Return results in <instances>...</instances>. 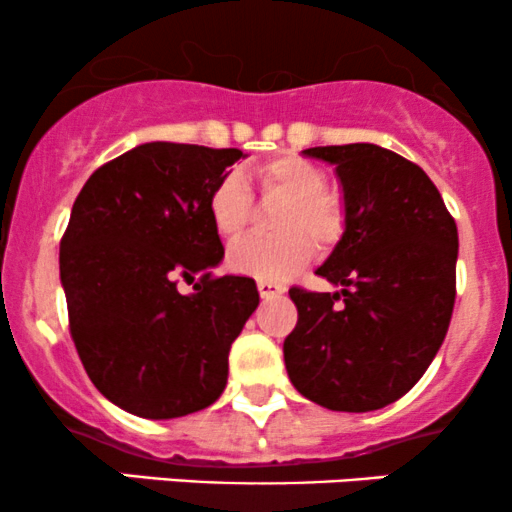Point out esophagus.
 <instances>
[{
  "mask_svg": "<svg viewBox=\"0 0 512 512\" xmlns=\"http://www.w3.org/2000/svg\"><path fill=\"white\" fill-rule=\"evenodd\" d=\"M257 291H260V296L264 298V301H272V298H279L281 293L286 291V286L279 284V281L260 279L257 281Z\"/></svg>",
  "mask_w": 512,
  "mask_h": 512,
  "instance_id": "1",
  "label": "esophagus"
}]
</instances>
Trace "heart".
<instances>
[{
  "label": "heart",
  "instance_id": "1",
  "mask_svg": "<svg viewBox=\"0 0 512 512\" xmlns=\"http://www.w3.org/2000/svg\"><path fill=\"white\" fill-rule=\"evenodd\" d=\"M252 178L260 185L262 195L286 197V204L274 219V228L279 231L276 236L248 238L233 245L228 262L236 272L284 281L310 260L313 243L325 250L342 238L346 209L342 199L327 190L330 180L317 163L281 156L257 166ZM209 216L221 238L236 240L243 236L252 216V197L243 175L228 173L216 182L209 195Z\"/></svg>",
  "mask_w": 512,
  "mask_h": 512
}]
</instances>
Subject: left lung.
Wrapping results in <instances>:
<instances>
[{
    "instance_id": "1",
    "label": "left lung",
    "mask_w": 512,
    "mask_h": 512,
    "mask_svg": "<svg viewBox=\"0 0 512 512\" xmlns=\"http://www.w3.org/2000/svg\"><path fill=\"white\" fill-rule=\"evenodd\" d=\"M344 187L346 228L317 276L337 293L291 286L284 339L293 387L334 411H373L419 383L455 305L457 226L416 163L375 144L315 146Z\"/></svg>"
}]
</instances>
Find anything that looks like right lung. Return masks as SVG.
Here are the masks:
<instances>
[{"instance_id":"add662e5","label":"right lung","mask_w":512,"mask_h":512,"mask_svg":"<svg viewBox=\"0 0 512 512\" xmlns=\"http://www.w3.org/2000/svg\"><path fill=\"white\" fill-rule=\"evenodd\" d=\"M240 149L151 142L103 163L60 243L69 334L103 397L142 419L214 404L228 351L260 303L250 276H214L209 195ZM200 281L182 297L177 279Z\"/></svg>"}]
</instances>
